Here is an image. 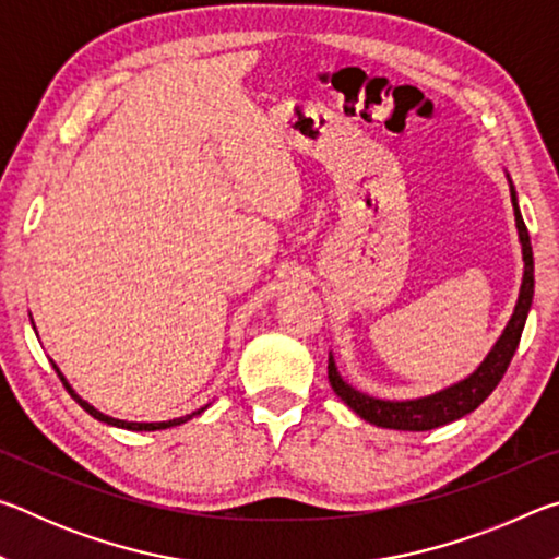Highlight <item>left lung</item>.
I'll use <instances>...</instances> for the list:
<instances>
[{
	"instance_id": "8db88e82",
	"label": "left lung",
	"mask_w": 559,
	"mask_h": 559,
	"mask_svg": "<svg viewBox=\"0 0 559 559\" xmlns=\"http://www.w3.org/2000/svg\"><path fill=\"white\" fill-rule=\"evenodd\" d=\"M510 182V177H508ZM510 202H513L515 212V226L520 236V246H523V283H520V296L515 302L513 316H510L503 335L498 337L493 349L486 355L484 362L478 365L476 372H471L466 380L447 386V390L433 392L429 396H419V400H377L365 392H357L355 386H349L337 372V365L333 359V353L328 357V380L333 392L343 400L349 409L357 416H362L365 421L374 424L382 429H396V431H429L443 427L461 419V416L478 409L480 404L488 400V394L496 390L498 382L503 380L510 359H513L520 335H523L527 310L533 306V293H535V261H533V246H530V234L523 222L518 206L515 187L510 182Z\"/></svg>"
}]
</instances>
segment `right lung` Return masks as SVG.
<instances>
[{
  "mask_svg": "<svg viewBox=\"0 0 559 559\" xmlns=\"http://www.w3.org/2000/svg\"><path fill=\"white\" fill-rule=\"evenodd\" d=\"M53 370H56V374L61 377V382H63V386H66V392H69L75 402H79L83 409H86L93 419H98V421H103V424H110V427H118V429H128V431H157V429H169V427H179V424H185V421H189L192 419V416H197V414H202L206 406H202V409H197V412H192V414H187V416H179V419H169V421H150V424H145V421H122V419H112V416H108V414H103V412H98L96 406H91L86 400H81L79 394L73 392V386L66 382V377L61 374V370L59 367L53 365Z\"/></svg>",
  "mask_w": 559,
  "mask_h": 559,
  "instance_id": "add662e5",
  "label": "right lung"
}]
</instances>
